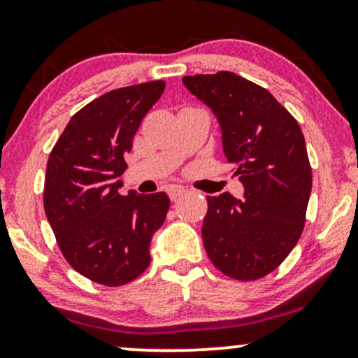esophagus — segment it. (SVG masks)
<instances>
[{"instance_id":"obj_1","label":"esophagus","mask_w":358,"mask_h":358,"mask_svg":"<svg viewBox=\"0 0 358 358\" xmlns=\"http://www.w3.org/2000/svg\"><path fill=\"white\" fill-rule=\"evenodd\" d=\"M183 193H185V188L178 187V185H173V187L168 188V196H170L171 200H176L180 195H183Z\"/></svg>"}]
</instances>
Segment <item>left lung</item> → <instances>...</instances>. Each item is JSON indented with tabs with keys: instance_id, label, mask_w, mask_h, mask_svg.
Instances as JSON below:
<instances>
[{
	"instance_id": "obj_1",
	"label": "left lung",
	"mask_w": 358,
	"mask_h": 358,
	"mask_svg": "<svg viewBox=\"0 0 358 358\" xmlns=\"http://www.w3.org/2000/svg\"><path fill=\"white\" fill-rule=\"evenodd\" d=\"M183 84L219 119L225 158L244 185V200L207 196L205 250L225 276L256 281L285 261L305 229L313 182L305 136L269 90L237 73L187 76Z\"/></svg>"
}]
</instances>
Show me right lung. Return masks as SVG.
Listing matches in <instances>:
<instances>
[{
  "mask_svg": "<svg viewBox=\"0 0 358 358\" xmlns=\"http://www.w3.org/2000/svg\"><path fill=\"white\" fill-rule=\"evenodd\" d=\"M165 90L153 80L114 89L72 116L47 163L43 207L65 261L117 287L150 266V242L170 208L166 193L121 195L117 176L146 113Z\"/></svg>",
  "mask_w": 358,
  "mask_h": 358,
  "instance_id": "add662e5",
  "label": "right lung"
}]
</instances>
